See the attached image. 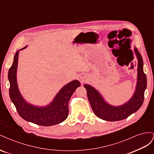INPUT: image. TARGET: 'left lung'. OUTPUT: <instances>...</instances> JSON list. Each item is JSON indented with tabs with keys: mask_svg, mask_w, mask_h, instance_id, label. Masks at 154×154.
<instances>
[{
	"mask_svg": "<svg viewBox=\"0 0 154 154\" xmlns=\"http://www.w3.org/2000/svg\"><path fill=\"white\" fill-rule=\"evenodd\" d=\"M135 52L138 60L137 83L134 94L127 103L119 106H111L106 103L100 93L92 87L84 85L92 109L97 117L101 119L109 122L125 119L137 111L143 103L147 80L146 74L143 71V61L141 55L136 48H135Z\"/></svg>",
	"mask_w": 154,
	"mask_h": 154,
	"instance_id": "left-lung-1",
	"label": "left lung"
}]
</instances>
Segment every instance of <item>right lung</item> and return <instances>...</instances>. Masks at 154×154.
Listing matches in <instances>:
<instances>
[{"mask_svg":"<svg viewBox=\"0 0 154 154\" xmlns=\"http://www.w3.org/2000/svg\"><path fill=\"white\" fill-rule=\"evenodd\" d=\"M26 48V46L20 50ZM18 51L15 54L13 64L8 71V79L10 83L9 92L18 114L27 122L41 126H52L63 122L68 116L69 100L76 88L80 86V83L78 80H74L65 85L56 96L52 103L47 106L37 107L28 104L21 96L17 86L16 74Z\"/></svg>","mask_w":154,"mask_h":154,"instance_id":"right-lung-1","label":"right lung"}]
</instances>
